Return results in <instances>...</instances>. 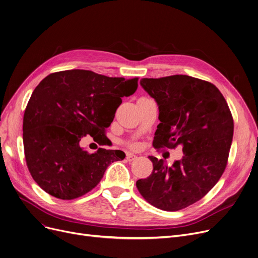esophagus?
<instances>
[{"mask_svg":"<svg viewBox=\"0 0 258 258\" xmlns=\"http://www.w3.org/2000/svg\"><path fill=\"white\" fill-rule=\"evenodd\" d=\"M138 157L136 156V155H134V154H132V153H127L126 154V160L127 161H130V162H132V161H134V160H136Z\"/></svg>","mask_w":258,"mask_h":258,"instance_id":"obj_1","label":"esophagus"}]
</instances>
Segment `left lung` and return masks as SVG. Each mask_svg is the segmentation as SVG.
<instances>
[{
	"label": "left lung",
	"instance_id": "8db88e82",
	"mask_svg": "<svg viewBox=\"0 0 258 258\" xmlns=\"http://www.w3.org/2000/svg\"><path fill=\"white\" fill-rule=\"evenodd\" d=\"M142 88L159 105L153 146L182 145L183 158L171 166L150 157L153 172L137 181L151 205L178 211L204 198L227 166L233 138V118L220 90L209 81L188 75L142 78Z\"/></svg>",
	"mask_w": 258,
	"mask_h": 258
}]
</instances>
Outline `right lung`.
Returning <instances> with one entry per match:
<instances>
[{
	"mask_svg": "<svg viewBox=\"0 0 258 258\" xmlns=\"http://www.w3.org/2000/svg\"><path fill=\"white\" fill-rule=\"evenodd\" d=\"M138 79L67 70L40 81L26 106L23 141L27 167L43 190L60 200L79 198L100 182L108 165L125 158L101 147L90 154L80 140L90 135L104 144L121 98L136 92Z\"/></svg>",
	"mask_w": 258,
	"mask_h": 258,
	"instance_id": "obj_1",
	"label": "right lung"
}]
</instances>
